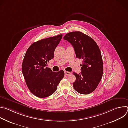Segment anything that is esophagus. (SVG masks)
<instances>
[{
  "label": "esophagus",
  "mask_w": 128,
  "mask_h": 128,
  "mask_svg": "<svg viewBox=\"0 0 128 128\" xmlns=\"http://www.w3.org/2000/svg\"><path fill=\"white\" fill-rule=\"evenodd\" d=\"M64 73H65V74L66 76H69L71 74V72H68V71H64Z\"/></svg>",
  "instance_id": "34e87169"
}]
</instances>
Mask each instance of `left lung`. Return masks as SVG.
Segmentation results:
<instances>
[{"instance_id": "8db88e82", "label": "left lung", "mask_w": 128, "mask_h": 128, "mask_svg": "<svg viewBox=\"0 0 128 128\" xmlns=\"http://www.w3.org/2000/svg\"><path fill=\"white\" fill-rule=\"evenodd\" d=\"M63 38L74 47L76 58L82 60L80 74L73 72L76 77L73 84L74 88L82 94L93 92L99 84L103 72L102 58L99 46L93 39L80 31L68 33Z\"/></svg>"}]
</instances>
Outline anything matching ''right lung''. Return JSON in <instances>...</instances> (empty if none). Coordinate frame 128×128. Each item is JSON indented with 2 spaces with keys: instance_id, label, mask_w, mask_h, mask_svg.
<instances>
[{
  "instance_id": "right-lung-1",
  "label": "right lung",
  "mask_w": 128,
  "mask_h": 128,
  "mask_svg": "<svg viewBox=\"0 0 128 128\" xmlns=\"http://www.w3.org/2000/svg\"><path fill=\"white\" fill-rule=\"evenodd\" d=\"M62 38L60 34L35 42L26 52L22 71L29 90L36 97L42 98L52 95L64 76L63 70L54 72L47 67Z\"/></svg>"
}]
</instances>
